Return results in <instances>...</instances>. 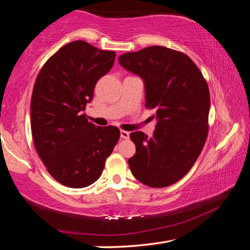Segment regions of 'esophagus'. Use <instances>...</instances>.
<instances>
[{
  "label": "esophagus",
  "mask_w": 250,
  "mask_h": 250,
  "mask_svg": "<svg viewBox=\"0 0 250 250\" xmlns=\"http://www.w3.org/2000/svg\"><path fill=\"white\" fill-rule=\"evenodd\" d=\"M120 137H121L122 139H129V137H130V133L128 132V131L121 130V131H120Z\"/></svg>",
  "instance_id": "esophagus-1"
}]
</instances>
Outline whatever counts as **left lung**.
Here are the masks:
<instances>
[{
	"mask_svg": "<svg viewBox=\"0 0 250 250\" xmlns=\"http://www.w3.org/2000/svg\"><path fill=\"white\" fill-rule=\"evenodd\" d=\"M143 80L146 107L155 110L153 137L130 133L135 154L128 160L133 176L151 188H166L191 170L208 133L209 90L188 55L150 46L118 58Z\"/></svg>",
	"mask_w": 250,
	"mask_h": 250,
	"instance_id": "left-lung-1",
	"label": "left lung"
}]
</instances>
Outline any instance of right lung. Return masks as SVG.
<instances>
[{"mask_svg": "<svg viewBox=\"0 0 250 250\" xmlns=\"http://www.w3.org/2000/svg\"><path fill=\"white\" fill-rule=\"evenodd\" d=\"M116 53L75 41L54 54L37 76L31 100L35 149L55 180L73 188L99 179L120 138L116 126L88 122L83 111Z\"/></svg>", "mask_w": 250, "mask_h": 250, "instance_id": "right-lung-1", "label": "right lung"}]
</instances>
